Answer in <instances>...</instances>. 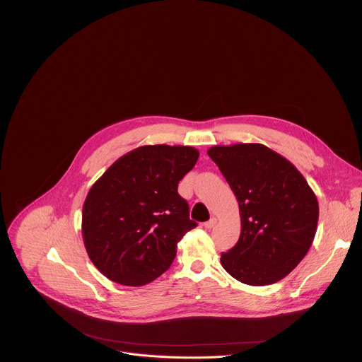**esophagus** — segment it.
Wrapping results in <instances>:
<instances>
[{
    "instance_id": "esophagus-1",
    "label": "esophagus",
    "mask_w": 362,
    "mask_h": 362,
    "mask_svg": "<svg viewBox=\"0 0 362 362\" xmlns=\"http://www.w3.org/2000/svg\"><path fill=\"white\" fill-rule=\"evenodd\" d=\"M216 223H218V219H216V218H212L209 222H204L202 226H203L204 229H212Z\"/></svg>"
}]
</instances>
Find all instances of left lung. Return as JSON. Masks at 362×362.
Instances as JSON below:
<instances>
[{
	"mask_svg": "<svg viewBox=\"0 0 362 362\" xmlns=\"http://www.w3.org/2000/svg\"><path fill=\"white\" fill-rule=\"evenodd\" d=\"M208 154L239 203L240 236L222 252L223 269L252 286L284 279L314 242L320 216L314 190L288 159L264 144L214 146Z\"/></svg>",
	"mask_w": 362,
	"mask_h": 362,
	"instance_id": "obj_1",
	"label": "left lung"
}]
</instances>
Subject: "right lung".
I'll list each match as a JSON object with an SVG mask.
<instances>
[{
    "label": "right lung",
    "mask_w": 362,
    "mask_h": 362,
    "mask_svg": "<svg viewBox=\"0 0 362 362\" xmlns=\"http://www.w3.org/2000/svg\"><path fill=\"white\" fill-rule=\"evenodd\" d=\"M197 159L199 151L190 146H141L91 186L83 204V240L106 278L141 286L170 268L177 242L197 226L177 193Z\"/></svg>",
    "instance_id": "add662e5"
}]
</instances>
